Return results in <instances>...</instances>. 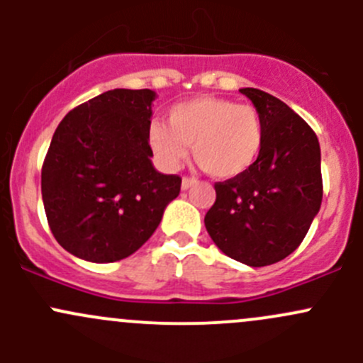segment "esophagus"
Wrapping results in <instances>:
<instances>
[{
  "mask_svg": "<svg viewBox=\"0 0 363 363\" xmlns=\"http://www.w3.org/2000/svg\"><path fill=\"white\" fill-rule=\"evenodd\" d=\"M196 182L195 177H182V189H189Z\"/></svg>",
  "mask_w": 363,
  "mask_h": 363,
  "instance_id": "obj_1",
  "label": "esophagus"
}]
</instances>
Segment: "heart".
I'll return each mask as SVG.
<instances>
[{"mask_svg":"<svg viewBox=\"0 0 363 363\" xmlns=\"http://www.w3.org/2000/svg\"><path fill=\"white\" fill-rule=\"evenodd\" d=\"M167 123L149 128V144L164 167H181L191 145L196 163L218 179L251 168L265 138L258 108L226 98L200 96L174 105Z\"/></svg>","mask_w":363,"mask_h":363,"instance_id":"obj_1","label":"heart"}]
</instances>
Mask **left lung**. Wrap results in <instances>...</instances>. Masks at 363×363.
<instances>
[{"mask_svg": "<svg viewBox=\"0 0 363 363\" xmlns=\"http://www.w3.org/2000/svg\"><path fill=\"white\" fill-rule=\"evenodd\" d=\"M262 113L263 147L244 174L216 182L205 228L226 256L265 267L291 255L303 240L323 199L320 142L284 101L244 87Z\"/></svg>", "mask_w": 363, "mask_h": 363, "instance_id": "1", "label": "left lung"}]
</instances>
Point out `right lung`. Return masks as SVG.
<instances>
[{"instance_id":"add662e5","label":"right lung","mask_w":363,"mask_h":363,"mask_svg":"<svg viewBox=\"0 0 363 363\" xmlns=\"http://www.w3.org/2000/svg\"><path fill=\"white\" fill-rule=\"evenodd\" d=\"M151 89H112L69 111L42 167L50 232L77 258L111 263L133 255L181 191L179 175L151 163Z\"/></svg>"}]
</instances>
